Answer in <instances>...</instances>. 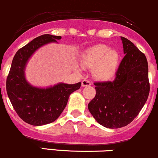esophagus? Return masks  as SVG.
Instances as JSON below:
<instances>
[{"label":"esophagus","instance_id":"obj_1","mask_svg":"<svg viewBox=\"0 0 158 158\" xmlns=\"http://www.w3.org/2000/svg\"><path fill=\"white\" fill-rule=\"evenodd\" d=\"M92 85V82L89 79H83L82 82V85L85 87V86H88V85Z\"/></svg>","mask_w":158,"mask_h":158}]
</instances>
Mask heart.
<instances>
[{"instance_id":"obj_1","label":"heart","mask_w":158,"mask_h":158,"mask_svg":"<svg viewBox=\"0 0 158 158\" xmlns=\"http://www.w3.org/2000/svg\"><path fill=\"white\" fill-rule=\"evenodd\" d=\"M119 62L118 51L110 49L104 44H97L86 49L81 57V64L85 67H93L94 77L101 81L113 79Z\"/></svg>"}]
</instances>
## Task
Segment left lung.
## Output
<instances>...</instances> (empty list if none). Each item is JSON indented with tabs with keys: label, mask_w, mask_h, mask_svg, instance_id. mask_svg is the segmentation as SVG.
Wrapping results in <instances>:
<instances>
[{
	"label": "left lung",
	"mask_w": 158,
	"mask_h": 158,
	"mask_svg": "<svg viewBox=\"0 0 158 158\" xmlns=\"http://www.w3.org/2000/svg\"><path fill=\"white\" fill-rule=\"evenodd\" d=\"M125 56L115 79L94 82L95 97L88 108L98 123L110 129L127 126L135 118L148 98V65L145 54L129 40L121 37Z\"/></svg>",
	"instance_id": "left-lung-1"
}]
</instances>
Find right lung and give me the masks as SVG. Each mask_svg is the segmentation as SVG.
Segmentation results:
<instances>
[{
	"instance_id": "1",
	"label": "right lung",
	"mask_w": 158,
	"mask_h": 158,
	"mask_svg": "<svg viewBox=\"0 0 158 158\" xmlns=\"http://www.w3.org/2000/svg\"><path fill=\"white\" fill-rule=\"evenodd\" d=\"M60 39V36L49 34L39 36L18 50L13 59L6 78V92L18 116L31 125L42 126L55 121L66 107L71 93L81 86V82L59 83L48 89H39L26 80L24 69L31 54L41 46L57 42Z\"/></svg>"
}]
</instances>
